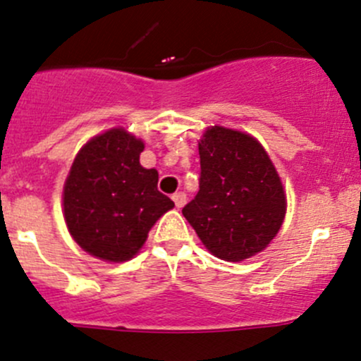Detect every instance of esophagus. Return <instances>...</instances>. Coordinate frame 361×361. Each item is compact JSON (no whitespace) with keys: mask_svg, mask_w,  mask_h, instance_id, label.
<instances>
[{"mask_svg":"<svg viewBox=\"0 0 361 361\" xmlns=\"http://www.w3.org/2000/svg\"><path fill=\"white\" fill-rule=\"evenodd\" d=\"M173 200H174V206H176L178 209H181V207L187 204V195H185L183 192H176L173 195Z\"/></svg>","mask_w":361,"mask_h":361,"instance_id":"esophagus-1","label":"esophagus"}]
</instances>
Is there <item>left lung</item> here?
Returning a JSON list of instances; mask_svg holds the SVG:
<instances>
[{"label": "left lung", "instance_id": "obj_1", "mask_svg": "<svg viewBox=\"0 0 361 361\" xmlns=\"http://www.w3.org/2000/svg\"><path fill=\"white\" fill-rule=\"evenodd\" d=\"M200 178L183 216L211 254L244 261L279 233L287 200L267 150L247 133L212 126L199 142Z\"/></svg>", "mask_w": 361, "mask_h": 361}]
</instances>
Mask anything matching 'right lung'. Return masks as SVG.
Returning <instances> with one entry per match:
<instances>
[{
    "mask_svg": "<svg viewBox=\"0 0 361 361\" xmlns=\"http://www.w3.org/2000/svg\"><path fill=\"white\" fill-rule=\"evenodd\" d=\"M145 145L123 128L93 136L63 185V218L79 247L112 263L131 259L174 202L157 190L159 173L140 164Z\"/></svg>",
    "mask_w": 361,
    "mask_h": 361,
    "instance_id": "obj_1",
    "label": "right lung"
}]
</instances>
